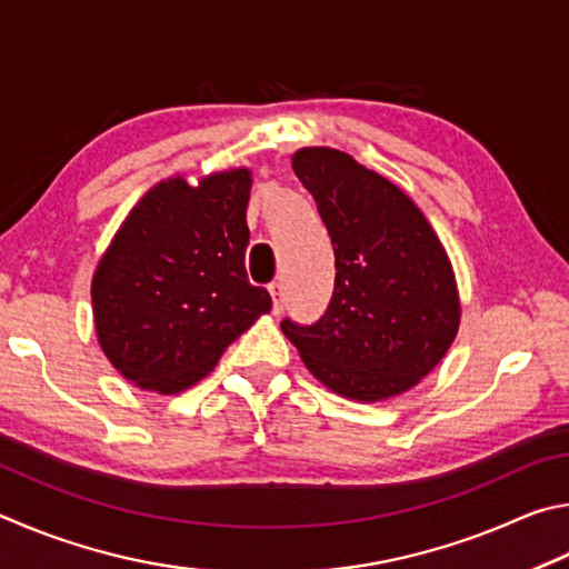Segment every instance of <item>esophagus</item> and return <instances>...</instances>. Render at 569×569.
<instances>
[{"label":"esophagus","mask_w":569,"mask_h":569,"mask_svg":"<svg viewBox=\"0 0 569 569\" xmlns=\"http://www.w3.org/2000/svg\"><path fill=\"white\" fill-rule=\"evenodd\" d=\"M269 295H272V312L282 315V310H284V287L279 282H272V284H269Z\"/></svg>","instance_id":"34e87169"}]
</instances>
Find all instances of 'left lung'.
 Wrapping results in <instances>:
<instances>
[{"instance_id": "left-lung-1", "label": "left lung", "mask_w": 569, "mask_h": 569, "mask_svg": "<svg viewBox=\"0 0 569 569\" xmlns=\"http://www.w3.org/2000/svg\"><path fill=\"white\" fill-rule=\"evenodd\" d=\"M292 169L335 247V292L312 325L282 320L317 380L357 402L402 395L435 370L460 327L455 272L435 229L390 179L330 147Z\"/></svg>"}]
</instances>
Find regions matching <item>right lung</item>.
<instances>
[{
  "label": "right lung",
  "mask_w": 569,
  "mask_h": 569,
  "mask_svg": "<svg viewBox=\"0 0 569 569\" xmlns=\"http://www.w3.org/2000/svg\"><path fill=\"white\" fill-rule=\"evenodd\" d=\"M252 174L229 169L197 187L172 177L139 199L99 259L92 307L99 345L142 390L182 392L212 372L272 297L249 284Z\"/></svg>",
  "instance_id": "obj_1"
}]
</instances>
